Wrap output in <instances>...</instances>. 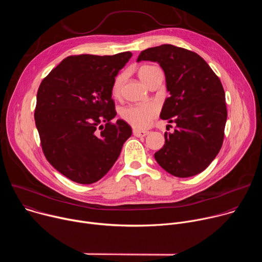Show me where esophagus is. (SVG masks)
<instances>
[{
    "label": "esophagus",
    "mask_w": 262,
    "mask_h": 262,
    "mask_svg": "<svg viewBox=\"0 0 262 262\" xmlns=\"http://www.w3.org/2000/svg\"><path fill=\"white\" fill-rule=\"evenodd\" d=\"M133 134H134V136H136V137H138V138H142V137H145V136H147L149 133H148V132H146V130H139V129H134V130H133Z\"/></svg>",
    "instance_id": "obj_1"
}]
</instances>
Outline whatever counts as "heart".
Returning a JSON list of instances; mask_svg holds the SVG:
<instances>
[{"label": "heart", "instance_id": "1", "mask_svg": "<svg viewBox=\"0 0 262 262\" xmlns=\"http://www.w3.org/2000/svg\"><path fill=\"white\" fill-rule=\"evenodd\" d=\"M157 67L152 65H143L139 68L138 74L141 81L146 84V81L149 74ZM124 81V74L120 73L115 78L113 85H112V94L114 96H119L121 86ZM121 118L127 122L129 125L137 129H144L150 125L152 119L157 116V108L152 104H139V105H129L124 107L121 113Z\"/></svg>", "mask_w": 262, "mask_h": 262}]
</instances>
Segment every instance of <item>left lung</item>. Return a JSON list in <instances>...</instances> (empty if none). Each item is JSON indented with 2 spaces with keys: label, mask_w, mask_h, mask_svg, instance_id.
Masks as SVG:
<instances>
[{
  "label": "left lung",
  "mask_w": 262,
  "mask_h": 262,
  "mask_svg": "<svg viewBox=\"0 0 262 262\" xmlns=\"http://www.w3.org/2000/svg\"><path fill=\"white\" fill-rule=\"evenodd\" d=\"M140 61L158 62L166 76V98L161 118L176 123L165 133V145L155 158L176 177L201 173L223 145L227 120L225 92L219 77L195 52L172 45L142 51Z\"/></svg>",
  "instance_id": "1"
}]
</instances>
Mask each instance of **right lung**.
Segmentation results:
<instances>
[{
    "mask_svg": "<svg viewBox=\"0 0 262 262\" xmlns=\"http://www.w3.org/2000/svg\"><path fill=\"white\" fill-rule=\"evenodd\" d=\"M130 52L65 58L42 80L35 123L49 163L70 180L91 184L117 161L132 127L116 116L112 85Z\"/></svg>",
    "mask_w": 262,
    "mask_h": 262,
    "instance_id": "right-lung-1",
    "label": "right lung"
}]
</instances>
